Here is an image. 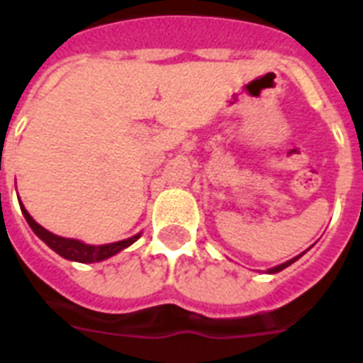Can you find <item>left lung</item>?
Returning a JSON list of instances; mask_svg holds the SVG:
<instances>
[{
	"instance_id": "left-lung-1",
	"label": "left lung",
	"mask_w": 363,
	"mask_h": 363,
	"mask_svg": "<svg viewBox=\"0 0 363 363\" xmlns=\"http://www.w3.org/2000/svg\"><path fill=\"white\" fill-rule=\"evenodd\" d=\"M299 256H301V254H299ZM299 256H296V258H292V259H288V262H284V264H281V265H277V267H271V269L267 271V273H279V271H282V269H284V267H288V265H290V264H294V262H296V259H298Z\"/></svg>"
}]
</instances>
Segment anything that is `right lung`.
Segmentation results:
<instances>
[{"label": "right lung", "mask_w": 363, "mask_h": 363, "mask_svg": "<svg viewBox=\"0 0 363 363\" xmlns=\"http://www.w3.org/2000/svg\"><path fill=\"white\" fill-rule=\"evenodd\" d=\"M22 209V215H24L26 222L30 224V228L33 230L37 238L45 241L48 247L52 248L54 252L60 254L62 258L65 259H73V262H81V264H92V262H101V259H107L111 256H115L116 252L124 250L125 247H130L131 242H135L137 239L141 238L139 233L133 235L130 239H124V241H116L109 242V245H86V242L77 241V239H67V238H60V235H54L48 230H45L43 226H39L33 218L30 216V213L24 209V205L20 207Z\"/></svg>", "instance_id": "obj_1"}]
</instances>
